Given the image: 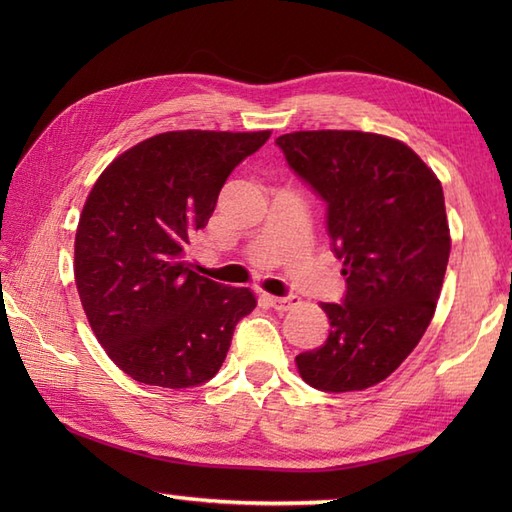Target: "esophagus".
<instances>
[{
	"instance_id": "obj_1",
	"label": "esophagus",
	"mask_w": 512,
	"mask_h": 512,
	"mask_svg": "<svg viewBox=\"0 0 512 512\" xmlns=\"http://www.w3.org/2000/svg\"><path fill=\"white\" fill-rule=\"evenodd\" d=\"M264 299L270 303V306H273L275 310H290V308H295L297 303H299V299L295 297V295H290V297H273V295H264Z\"/></svg>"
}]
</instances>
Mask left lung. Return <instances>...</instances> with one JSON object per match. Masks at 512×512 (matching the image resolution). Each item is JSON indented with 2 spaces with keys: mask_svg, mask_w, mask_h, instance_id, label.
<instances>
[{
  "mask_svg": "<svg viewBox=\"0 0 512 512\" xmlns=\"http://www.w3.org/2000/svg\"><path fill=\"white\" fill-rule=\"evenodd\" d=\"M288 167L328 206L345 297L321 303L328 339L297 356L314 389L361 391L385 380L427 332L451 237L442 184L400 140L321 129L275 140Z\"/></svg>",
  "mask_w": 512,
  "mask_h": 512,
  "instance_id": "1",
  "label": "left lung"
}]
</instances>
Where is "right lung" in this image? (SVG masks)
Listing matches in <instances>:
<instances>
[{
    "mask_svg": "<svg viewBox=\"0 0 512 512\" xmlns=\"http://www.w3.org/2000/svg\"><path fill=\"white\" fill-rule=\"evenodd\" d=\"M270 132H165L127 149L96 180L74 239V281L96 339L138 383L184 389L211 380L248 288L184 262L226 178Z\"/></svg>",
    "mask_w": 512,
    "mask_h": 512,
    "instance_id": "right-lung-1",
    "label": "right lung"
}]
</instances>
